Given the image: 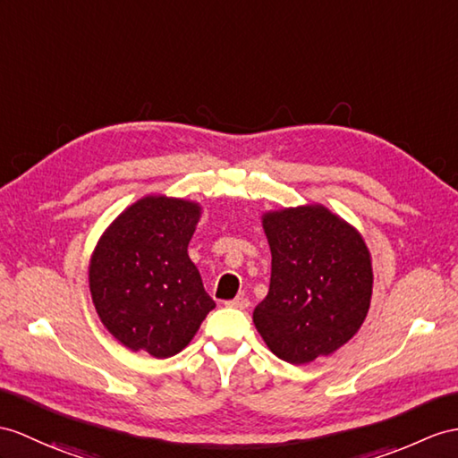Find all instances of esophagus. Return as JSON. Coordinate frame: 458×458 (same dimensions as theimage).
I'll list each match as a JSON object with an SVG mask.
<instances>
[{
    "label": "esophagus",
    "instance_id": "34e87169",
    "mask_svg": "<svg viewBox=\"0 0 458 458\" xmlns=\"http://www.w3.org/2000/svg\"><path fill=\"white\" fill-rule=\"evenodd\" d=\"M225 305L231 307V309H247L250 303H249L247 297H235L231 301H225Z\"/></svg>",
    "mask_w": 458,
    "mask_h": 458
}]
</instances>
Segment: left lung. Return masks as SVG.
Listing matches in <instances>:
<instances>
[{
	"mask_svg": "<svg viewBox=\"0 0 458 458\" xmlns=\"http://www.w3.org/2000/svg\"><path fill=\"white\" fill-rule=\"evenodd\" d=\"M272 250L270 289L254 327L277 358L303 365L360 330L373 292L371 256L352 225L322 206L262 216Z\"/></svg>",
	"mask_w": 458,
	"mask_h": 458,
	"instance_id": "8db88e82",
	"label": "left lung"
}]
</instances>
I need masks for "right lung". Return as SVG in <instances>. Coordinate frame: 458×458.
<instances>
[{"instance_id": "obj_1", "label": "right lung", "mask_w": 458, "mask_h": 458, "mask_svg": "<svg viewBox=\"0 0 458 458\" xmlns=\"http://www.w3.org/2000/svg\"><path fill=\"white\" fill-rule=\"evenodd\" d=\"M199 208L145 196L113 221L89 266L93 303L106 330L157 360L186 348L216 307L188 256Z\"/></svg>"}]
</instances>
